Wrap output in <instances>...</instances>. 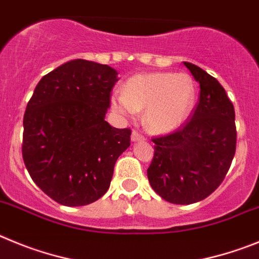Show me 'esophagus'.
I'll use <instances>...</instances> for the list:
<instances>
[{
  "mask_svg": "<svg viewBox=\"0 0 259 259\" xmlns=\"http://www.w3.org/2000/svg\"><path fill=\"white\" fill-rule=\"evenodd\" d=\"M146 139V137H144L143 134H141L139 132H133L132 133V142H139V141H144Z\"/></svg>",
  "mask_w": 259,
  "mask_h": 259,
  "instance_id": "obj_1",
  "label": "esophagus"
}]
</instances>
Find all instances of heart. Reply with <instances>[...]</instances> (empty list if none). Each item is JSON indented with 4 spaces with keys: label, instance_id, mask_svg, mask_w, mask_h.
<instances>
[{
    "label": "heart",
    "instance_id": "b5f03b06",
    "mask_svg": "<svg viewBox=\"0 0 259 259\" xmlns=\"http://www.w3.org/2000/svg\"><path fill=\"white\" fill-rule=\"evenodd\" d=\"M196 99V88L186 73L152 72L137 74L125 82L124 93L111 95L116 113L133 117L144 111L147 129L157 134L181 127L190 117Z\"/></svg>",
    "mask_w": 259,
    "mask_h": 259
}]
</instances>
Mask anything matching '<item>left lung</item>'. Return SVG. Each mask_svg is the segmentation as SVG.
<instances>
[{"label": "left lung", "mask_w": 259, "mask_h": 259, "mask_svg": "<svg viewBox=\"0 0 259 259\" xmlns=\"http://www.w3.org/2000/svg\"><path fill=\"white\" fill-rule=\"evenodd\" d=\"M200 83L192 118L178 132L153 138L147 177L158 196L171 204L201 201L225 179L236 150L234 104L213 76L183 62Z\"/></svg>", "instance_id": "obj_1"}]
</instances>
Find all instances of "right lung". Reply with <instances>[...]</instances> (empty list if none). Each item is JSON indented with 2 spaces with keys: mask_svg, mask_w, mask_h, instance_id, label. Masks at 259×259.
Returning a JSON list of instances; mask_svg holds the SVG:
<instances>
[{
  "mask_svg": "<svg viewBox=\"0 0 259 259\" xmlns=\"http://www.w3.org/2000/svg\"><path fill=\"white\" fill-rule=\"evenodd\" d=\"M117 71L85 59L64 63L37 83L23 118V160L44 192L66 206L101 199L130 129L104 120Z\"/></svg>",
  "mask_w": 259,
  "mask_h": 259,
  "instance_id": "obj_1",
  "label": "right lung"
}]
</instances>
